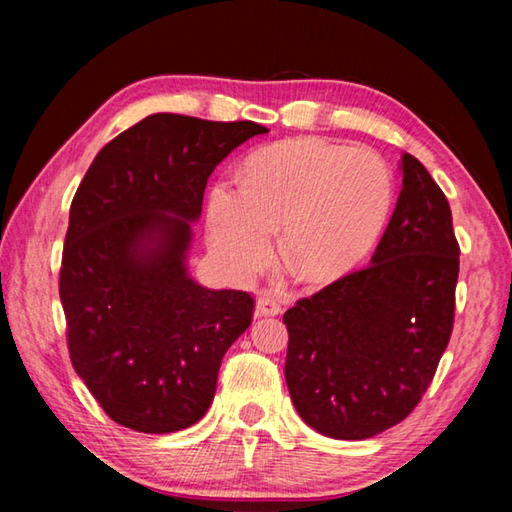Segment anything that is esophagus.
Instances as JSON below:
<instances>
[{
	"mask_svg": "<svg viewBox=\"0 0 512 512\" xmlns=\"http://www.w3.org/2000/svg\"><path fill=\"white\" fill-rule=\"evenodd\" d=\"M255 311H257V316H277L282 311V302H280V298L271 296V293H262V296L257 298Z\"/></svg>",
	"mask_w": 512,
	"mask_h": 512,
	"instance_id": "obj_1",
	"label": "esophagus"
}]
</instances>
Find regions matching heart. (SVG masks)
Instances as JSON below:
<instances>
[{
    "label": "heart",
    "mask_w": 512,
    "mask_h": 512,
    "mask_svg": "<svg viewBox=\"0 0 512 512\" xmlns=\"http://www.w3.org/2000/svg\"><path fill=\"white\" fill-rule=\"evenodd\" d=\"M393 173L375 151L298 137L250 155L241 189L216 185L207 237L230 273L253 275L282 228L284 262L302 280L327 282L375 246L393 205Z\"/></svg>",
    "instance_id": "heart-1"
}]
</instances>
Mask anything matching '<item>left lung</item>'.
<instances>
[{"label":"left lung","instance_id":"1","mask_svg":"<svg viewBox=\"0 0 512 512\" xmlns=\"http://www.w3.org/2000/svg\"><path fill=\"white\" fill-rule=\"evenodd\" d=\"M402 192L361 271L284 314L291 402L311 429L366 440L395 427L427 391L452 336L458 241L429 171L402 153Z\"/></svg>","mask_w":512,"mask_h":512}]
</instances>
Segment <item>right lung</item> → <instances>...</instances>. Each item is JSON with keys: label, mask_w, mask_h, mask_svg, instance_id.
<instances>
[{"label": "right lung", "mask_w": 512, "mask_h": 512, "mask_svg": "<svg viewBox=\"0 0 512 512\" xmlns=\"http://www.w3.org/2000/svg\"><path fill=\"white\" fill-rule=\"evenodd\" d=\"M264 133L155 112L103 146L76 189L60 266L69 359L121 427L173 433L210 409L255 302L189 275L192 223L216 164Z\"/></svg>", "instance_id": "right-lung-1"}]
</instances>
